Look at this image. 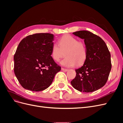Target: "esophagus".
<instances>
[{
  "label": "esophagus",
  "instance_id": "34e87169",
  "mask_svg": "<svg viewBox=\"0 0 123 123\" xmlns=\"http://www.w3.org/2000/svg\"><path fill=\"white\" fill-rule=\"evenodd\" d=\"M62 71H64V72H67V71H68V69H65V68H62Z\"/></svg>",
  "mask_w": 123,
  "mask_h": 123
}]
</instances>
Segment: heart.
<instances>
[{
    "instance_id": "b5f03b06",
    "label": "heart",
    "mask_w": 123,
    "mask_h": 123,
    "mask_svg": "<svg viewBox=\"0 0 123 123\" xmlns=\"http://www.w3.org/2000/svg\"><path fill=\"white\" fill-rule=\"evenodd\" d=\"M59 45L54 43L51 48V55L55 62H59L66 55V58L61 62V64L66 67H73L76 64L83 65L87 57L86 46L83 42L70 35L63 36L59 40Z\"/></svg>"
}]
</instances>
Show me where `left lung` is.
I'll return each instance as SVG.
<instances>
[{
    "label": "left lung",
    "instance_id": "1",
    "mask_svg": "<svg viewBox=\"0 0 123 123\" xmlns=\"http://www.w3.org/2000/svg\"><path fill=\"white\" fill-rule=\"evenodd\" d=\"M73 34L84 39L87 57L80 68L76 69V76L71 81L74 88L80 92H91L103 87L111 69V55L105 42L88 31Z\"/></svg>",
    "mask_w": 123,
    "mask_h": 123
}]
</instances>
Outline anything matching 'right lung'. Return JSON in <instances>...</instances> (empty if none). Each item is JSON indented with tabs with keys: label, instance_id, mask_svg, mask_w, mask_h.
Listing matches in <instances>:
<instances>
[{
	"label": "right lung",
	"instance_id": "right-lung-1",
	"mask_svg": "<svg viewBox=\"0 0 123 123\" xmlns=\"http://www.w3.org/2000/svg\"><path fill=\"white\" fill-rule=\"evenodd\" d=\"M54 39L53 34L50 33H36L27 36L18 44L14 56V71L25 89L45 90L61 71L51 55Z\"/></svg>",
	"mask_w": 123,
	"mask_h": 123
}]
</instances>
